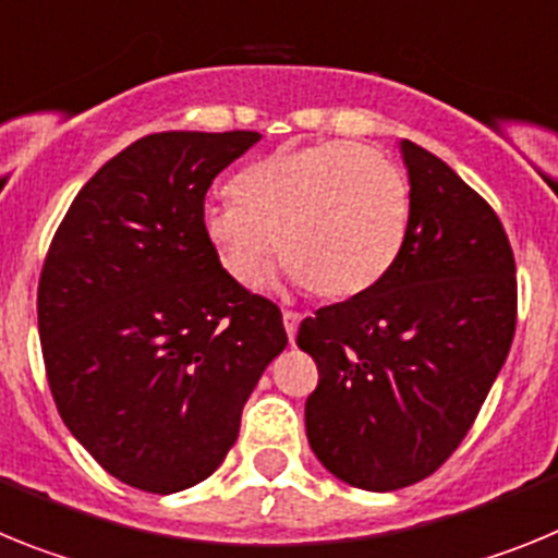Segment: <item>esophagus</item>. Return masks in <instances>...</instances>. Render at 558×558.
<instances>
[{
	"instance_id": "obj_1",
	"label": "esophagus",
	"mask_w": 558,
	"mask_h": 558,
	"mask_svg": "<svg viewBox=\"0 0 558 558\" xmlns=\"http://www.w3.org/2000/svg\"><path fill=\"white\" fill-rule=\"evenodd\" d=\"M304 315L295 313V310H284L282 313V322H284V332H288V338L293 340L295 338V329H299V324H302Z\"/></svg>"
}]
</instances>
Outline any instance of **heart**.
<instances>
[{"mask_svg":"<svg viewBox=\"0 0 558 558\" xmlns=\"http://www.w3.org/2000/svg\"><path fill=\"white\" fill-rule=\"evenodd\" d=\"M231 204L209 206L201 229L220 270L248 284L270 251L318 299L347 302L377 288L411 229V186L388 156L357 142L284 147L240 170Z\"/></svg>","mask_w":558,"mask_h":558,"instance_id":"b5f03b06","label":"heart"}]
</instances>
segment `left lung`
Returning a JSON list of instances; mask_svg holds the SVG:
<instances>
[{
    "label": "left lung",
    "instance_id": "left-lung-1",
    "mask_svg": "<svg viewBox=\"0 0 558 558\" xmlns=\"http://www.w3.org/2000/svg\"><path fill=\"white\" fill-rule=\"evenodd\" d=\"M399 147L411 229L397 265L368 293L315 310L295 338L318 366L310 447L368 492L425 481L456 452L517 327L514 251L495 209L430 150Z\"/></svg>",
    "mask_w": 558,
    "mask_h": 558
}]
</instances>
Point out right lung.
Returning <instances> with one entry per match:
<instances>
[{
	"label": "right lung",
	"instance_id": "add662e5",
	"mask_svg": "<svg viewBox=\"0 0 558 558\" xmlns=\"http://www.w3.org/2000/svg\"><path fill=\"white\" fill-rule=\"evenodd\" d=\"M259 140L150 133L88 179L49 243V391L69 433L133 489L172 495L218 470L288 347L279 307L231 282L201 229L215 175Z\"/></svg>",
	"mask_w": 558,
	"mask_h": 558
}]
</instances>
